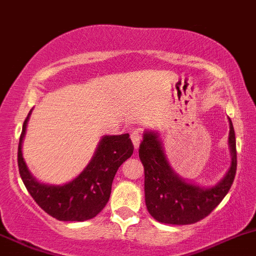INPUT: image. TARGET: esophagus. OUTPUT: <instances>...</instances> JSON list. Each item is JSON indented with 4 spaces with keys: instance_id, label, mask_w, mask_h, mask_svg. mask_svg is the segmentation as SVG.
Instances as JSON below:
<instances>
[{
    "instance_id": "obj_1",
    "label": "esophagus",
    "mask_w": 256,
    "mask_h": 256,
    "mask_svg": "<svg viewBox=\"0 0 256 256\" xmlns=\"http://www.w3.org/2000/svg\"><path fill=\"white\" fill-rule=\"evenodd\" d=\"M130 138H132V142H133V144H134V148H136V149H138L140 142H142V132L134 130L133 133H132Z\"/></svg>"
}]
</instances>
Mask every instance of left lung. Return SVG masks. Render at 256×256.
Wrapping results in <instances>:
<instances>
[{
  "label": "left lung",
  "instance_id": "1",
  "mask_svg": "<svg viewBox=\"0 0 256 256\" xmlns=\"http://www.w3.org/2000/svg\"><path fill=\"white\" fill-rule=\"evenodd\" d=\"M228 139L232 152L230 171L217 186L205 189L178 177L170 167L156 133L144 134L139 158L145 172V204L154 218L162 224H192L210 215L226 196L237 171L236 134L230 120Z\"/></svg>",
  "mask_w": 256,
  "mask_h": 256
}]
</instances>
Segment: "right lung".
Returning <instances> with one entry per match:
<instances>
[{
  "label": "right lung",
  "instance_id": "add662e5",
  "mask_svg": "<svg viewBox=\"0 0 256 256\" xmlns=\"http://www.w3.org/2000/svg\"><path fill=\"white\" fill-rule=\"evenodd\" d=\"M30 114L23 123L18 145L19 174L29 194L45 212L60 221H86L95 217L108 202L118 167L133 155L129 134L104 136L92 160L76 180L64 186H46L32 178L22 154Z\"/></svg>",
  "mask_w": 256,
  "mask_h": 256
}]
</instances>
